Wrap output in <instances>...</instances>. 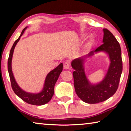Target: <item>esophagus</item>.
<instances>
[{"label":"esophagus","instance_id":"obj_1","mask_svg":"<svg viewBox=\"0 0 131 131\" xmlns=\"http://www.w3.org/2000/svg\"><path fill=\"white\" fill-rule=\"evenodd\" d=\"M63 67L65 69H68L70 68V62L69 61H66L63 63Z\"/></svg>","mask_w":131,"mask_h":131}]
</instances>
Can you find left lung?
Instances as JSON below:
<instances>
[{
    "label": "left lung",
    "instance_id": "left-lung-1",
    "mask_svg": "<svg viewBox=\"0 0 131 131\" xmlns=\"http://www.w3.org/2000/svg\"><path fill=\"white\" fill-rule=\"evenodd\" d=\"M103 44L95 51L90 53L105 51L109 55L111 61L110 67L105 79L96 85H90L84 71L83 59L77 58L72 61V66L75 91L84 102L95 104L106 101L112 96L118 89L123 70L121 50L118 41L107 29H103Z\"/></svg>",
    "mask_w": 131,
    "mask_h": 131
}]
</instances>
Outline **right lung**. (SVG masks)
Returning <instances> with one entry per match:
<instances>
[{"label": "right lung", "mask_w": 131, "mask_h": 131, "mask_svg": "<svg viewBox=\"0 0 131 131\" xmlns=\"http://www.w3.org/2000/svg\"><path fill=\"white\" fill-rule=\"evenodd\" d=\"M26 28L27 27L24 28L20 36L15 41L12 48H11L7 62L8 72V74H9L12 89L18 96H19L24 102L30 104V105L37 106L43 105L48 103L51 99L53 95H54L55 84L56 83L58 79L59 74H61L62 71L63 64L62 63L59 64L56 68L51 71L49 73L47 74L45 80L44 88L41 92L38 93V94H30V93L26 92L24 91L23 90H21L19 86L18 85L14 79V76H13L12 70V60L13 51H14L15 46H16L18 41L19 40L21 36L24 34V31H25Z\"/></svg>", "instance_id": "1"}]
</instances>
